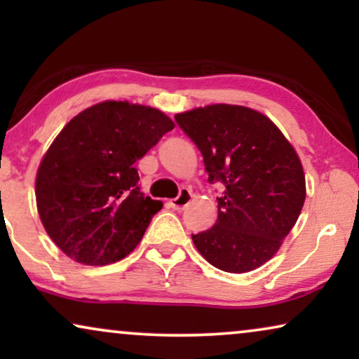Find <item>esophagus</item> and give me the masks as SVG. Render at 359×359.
Segmentation results:
<instances>
[{
    "instance_id": "obj_1",
    "label": "esophagus",
    "mask_w": 359,
    "mask_h": 359,
    "mask_svg": "<svg viewBox=\"0 0 359 359\" xmlns=\"http://www.w3.org/2000/svg\"><path fill=\"white\" fill-rule=\"evenodd\" d=\"M191 198H193L191 191L188 188H181L178 198L171 199V205H173V209H176V210H183L186 205L189 204Z\"/></svg>"
}]
</instances>
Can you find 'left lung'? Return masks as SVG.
<instances>
[{
  "instance_id": "8db88e82",
  "label": "left lung",
  "mask_w": 359,
  "mask_h": 359,
  "mask_svg": "<svg viewBox=\"0 0 359 359\" xmlns=\"http://www.w3.org/2000/svg\"><path fill=\"white\" fill-rule=\"evenodd\" d=\"M175 121L203 154L209 183L224 184L217 220L193 235L196 248L222 271H253L274 257L306 201L296 150L250 107L210 104Z\"/></svg>"
}]
</instances>
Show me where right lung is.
Segmentation results:
<instances>
[{
    "mask_svg": "<svg viewBox=\"0 0 359 359\" xmlns=\"http://www.w3.org/2000/svg\"><path fill=\"white\" fill-rule=\"evenodd\" d=\"M173 127L161 111L127 101L100 102L63 127L37 170L36 201L67 257L102 266L137 247L163 204L142 193L134 163Z\"/></svg>",
    "mask_w": 359,
    "mask_h": 359,
    "instance_id": "1",
    "label": "right lung"
}]
</instances>
